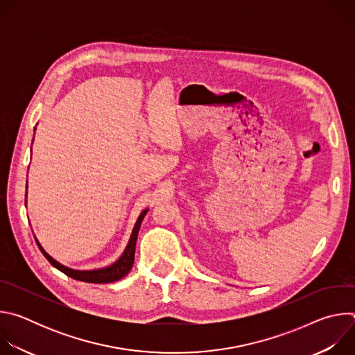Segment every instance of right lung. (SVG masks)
<instances>
[{
  "mask_svg": "<svg viewBox=\"0 0 355 355\" xmlns=\"http://www.w3.org/2000/svg\"><path fill=\"white\" fill-rule=\"evenodd\" d=\"M26 204V200H25ZM148 209H144L141 211V214L139 215L136 223H135V227L132 230V234H130V239H129V243L125 248V251L122 252V256L111 266L105 267V268H98V270H89V271H81V270H73V268H69L63 264H60L59 261H56L53 257H50L47 252L43 250V247L40 245V243L36 240V244L39 247V250L42 251V254L46 257V260L52 264L55 268H58L59 271H62L63 274H66L67 277L73 278V279H77V281H83V282H91V284H108V282H115L118 279H122L130 270H132V266H133V261H135V248H136V240H137V233H139V229H140V225H141V220L143 218L146 216Z\"/></svg>",
  "mask_w": 355,
  "mask_h": 355,
  "instance_id": "obj_1",
  "label": "right lung"
}]
</instances>
